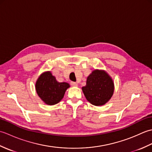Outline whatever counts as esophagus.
Instances as JSON below:
<instances>
[{
    "label": "esophagus",
    "mask_w": 152,
    "mask_h": 152,
    "mask_svg": "<svg viewBox=\"0 0 152 152\" xmlns=\"http://www.w3.org/2000/svg\"><path fill=\"white\" fill-rule=\"evenodd\" d=\"M70 84H71V86H73V87H77V86H78V83H76V82H71Z\"/></svg>",
    "instance_id": "obj_1"
}]
</instances>
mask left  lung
Here are the masks:
<instances>
[{
    "label": "left lung",
    "mask_w": 152,
    "mask_h": 152,
    "mask_svg": "<svg viewBox=\"0 0 152 152\" xmlns=\"http://www.w3.org/2000/svg\"><path fill=\"white\" fill-rule=\"evenodd\" d=\"M82 89L91 104L102 106L110 100L114 94V83L105 70L96 69L88 76L86 85Z\"/></svg>",
    "instance_id": "1"
}]
</instances>
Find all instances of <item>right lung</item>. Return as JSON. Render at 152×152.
<instances>
[{"mask_svg":"<svg viewBox=\"0 0 152 152\" xmlns=\"http://www.w3.org/2000/svg\"><path fill=\"white\" fill-rule=\"evenodd\" d=\"M69 88V83L58 82L51 71L42 73L35 83L37 95L48 105H54L59 102Z\"/></svg>","mask_w":152,"mask_h":152,"instance_id":"obj_1","label":"right lung"}]
</instances>
